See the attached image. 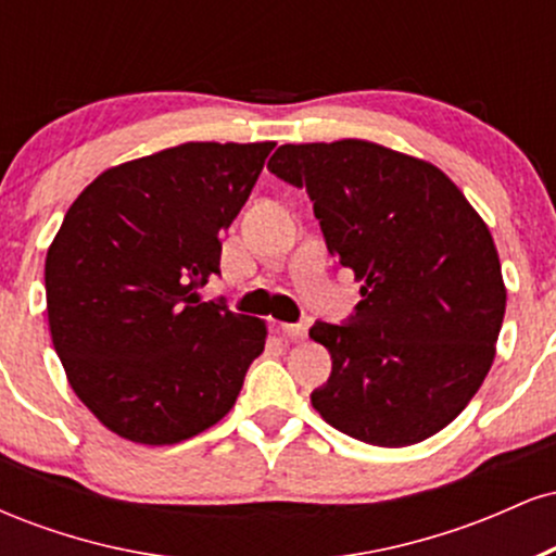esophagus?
<instances>
[{"label":"esophagus","instance_id":"esophagus-1","mask_svg":"<svg viewBox=\"0 0 556 556\" xmlns=\"http://www.w3.org/2000/svg\"><path fill=\"white\" fill-rule=\"evenodd\" d=\"M279 329H282V334L292 342H300L308 337V324H279Z\"/></svg>","mask_w":556,"mask_h":556}]
</instances>
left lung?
<instances>
[{"label": "left lung", "mask_w": 556, "mask_h": 556, "mask_svg": "<svg viewBox=\"0 0 556 556\" xmlns=\"http://www.w3.org/2000/svg\"><path fill=\"white\" fill-rule=\"evenodd\" d=\"M269 172L311 195L329 253L363 282L342 324L311 327L331 355L314 407L376 446L442 431L486 379L502 329L489 227L442 169L368 140L279 146Z\"/></svg>", "instance_id": "1"}]
</instances>
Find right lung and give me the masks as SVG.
I'll list each match as a JSON object with an SVG mask.
<instances>
[{
    "label": "right lung",
    "mask_w": 556,
    "mask_h": 556,
    "mask_svg": "<svg viewBox=\"0 0 556 556\" xmlns=\"http://www.w3.org/2000/svg\"><path fill=\"white\" fill-rule=\"evenodd\" d=\"M274 143H182L106 169L47 253V314L83 405L138 444H177L225 418L266 327L198 287Z\"/></svg>",
    "instance_id": "right-lung-1"
}]
</instances>
